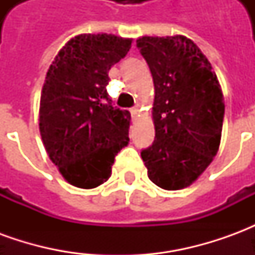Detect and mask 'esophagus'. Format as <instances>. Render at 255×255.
Masks as SVG:
<instances>
[{"mask_svg":"<svg viewBox=\"0 0 255 255\" xmlns=\"http://www.w3.org/2000/svg\"><path fill=\"white\" fill-rule=\"evenodd\" d=\"M131 116L132 117H136L138 116V113H139V108L138 106H133V108H131Z\"/></svg>","mask_w":255,"mask_h":255,"instance_id":"esophagus-1","label":"esophagus"}]
</instances>
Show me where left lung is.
I'll use <instances>...</instances> for the list:
<instances>
[{
    "label": "left lung",
    "instance_id": "left-lung-1",
    "mask_svg": "<svg viewBox=\"0 0 255 255\" xmlns=\"http://www.w3.org/2000/svg\"><path fill=\"white\" fill-rule=\"evenodd\" d=\"M136 47L154 82L155 138L140 151L151 182L180 190L217 154L224 98L208 58L186 36H142Z\"/></svg>",
    "mask_w": 255,
    "mask_h": 255
}]
</instances>
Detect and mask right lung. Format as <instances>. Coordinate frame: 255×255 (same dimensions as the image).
Returning <instances> with one entry per match:
<instances>
[{
    "label": "right lung",
    "instance_id": "right-lung-1",
    "mask_svg": "<svg viewBox=\"0 0 255 255\" xmlns=\"http://www.w3.org/2000/svg\"><path fill=\"white\" fill-rule=\"evenodd\" d=\"M132 39L82 34L58 52L43 83L39 131L47 154L68 183L94 188L106 182L127 146L131 115L113 105L109 69Z\"/></svg>",
    "mask_w": 255,
    "mask_h": 255
}]
</instances>
